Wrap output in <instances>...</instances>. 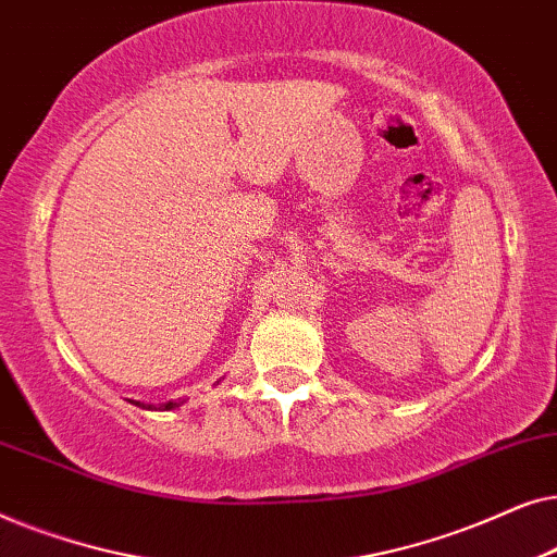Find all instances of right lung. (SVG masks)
I'll list each match as a JSON object with an SVG mask.
<instances>
[{"mask_svg": "<svg viewBox=\"0 0 557 557\" xmlns=\"http://www.w3.org/2000/svg\"><path fill=\"white\" fill-rule=\"evenodd\" d=\"M182 403H185V400H182ZM136 406L147 408V410H174V408H180V403L170 400V403H162V406H147V403H136Z\"/></svg>", "mask_w": 557, "mask_h": 557, "instance_id": "right-lung-1", "label": "right lung"}]
</instances>
